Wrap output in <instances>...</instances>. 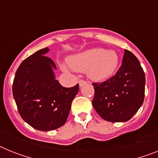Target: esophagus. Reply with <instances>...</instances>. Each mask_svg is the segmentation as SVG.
Here are the masks:
<instances>
[{
  "mask_svg": "<svg viewBox=\"0 0 158 158\" xmlns=\"http://www.w3.org/2000/svg\"><path fill=\"white\" fill-rule=\"evenodd\" d=\"M87 81H85V80H83V79H80L79 81V87H82V86L85 85V84H87Z\"/></svg>",
  "mask_w": 158,
  "mask_h": 158,
  "instance_id": "esophagus-1",
  "label": "esophagus"
}]
</instances>
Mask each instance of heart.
Returning a JSON list of instances; mask_svg holds the SVG:
<instances>
[{"label": "heart", "mask_w": 158, "mask_h": 158, "mask_svg": "<svg viewBox=\"0 0 158 158\" xmlns=\"http://www.w3.org/2000/svg\"><path fill=\"white\" fill-rule=\"evenodd\" d=\"M68 65L78 71H86L95 81H103L113 75L119 63V57L113 50L91 49L70 57Z\"/></svg>", "instance_id": "1"}]
</instances>
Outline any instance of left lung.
<instances>
[{
	"mask_svg": "<svg viewBox=\"0 0 158 158\" xmlns=\"http://www.w3.org/2000/svg\"><path fill=\"white\" fill-rule=\"evenodd\" d=\"M92 105L100 117L110 122L130 120L144 98L145 75L140 63L129 50H124L116 75L102 83H93Z\"/></svg>",
	"mask_w": 158,
	"mask_h": 158,
	"instance_id": "left-lung-1",
	"label": "left lung"
}]
</instances>
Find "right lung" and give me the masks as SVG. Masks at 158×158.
Listing matches in <instances>:
<instances>
[{
    "label": "right lung",
    "mask_w": 158,
    "mask_h": 158,
    "mask_svg": "<svg viewBox=\"0 0 158 158\" xmlns=\"http://www.w3.org/2000/svg\"><path fill=\"white\" fill-rule=\"evenodd\" d=\"M47 47L38 50L21 63L13 83V95L20 116L34 128L50 131L66 123L71 102L79 91L77 83L64 87L55 79Z\"/></svg>",
    "instance_id": "1"
}]
</instances>
